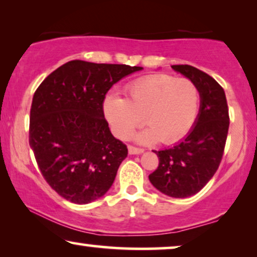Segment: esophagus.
<instances>
[{"instance_id":"obj_1","label":"esophagus","mask_w":257,"mask_h":257,"mask_svg":"<svg viewBox=\"0 0 257 257\" xmlns=\"http://www.w3.org/2000/svg\"><path fill=\"white\" fill-rule=\"evenodd\" d=\"M143 152H144V149H140V147H137V146H133V145L128 146V153L130 154H140Z\"/></svg>"}]
</instances>
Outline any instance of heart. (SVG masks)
I'll return each mask as SVG.
<instances>
[{
  "mask_svg": "<svg viewBox=\"0 0 257 257\" xmlns=\"http://www.w3.org/2000/svg\"><path fill=\"white\" fill-rule=\"evenodd\" d=\"M200 92L188 78L174 76L151 75L128 84L125 98L108 94L103 108L115 137L128 138L143 124L145 117L150 126L138 137L140 142L159 139L173 144L188 135L198 118Z\"/></svg>",
  "mask_w": 257,
  "mask_h": 257,
  "instance_id": "b5f03b06",
  "label": "heart"
}]
</instances>
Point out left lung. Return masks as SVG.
Instances as JSON below:
<instances>
[{
  "label": "left lung",
  "instance_id": "left-lung-1",
  "mask_svg": "<svg viewBox=\"0 0 257 257\" xmlns=\"http://www.w3.org/2000/svg\"><path fill=\"white\" fill-rule=\"evenodd\" d=\"M198 86L201 106L195 126L181 143L164 151L151 184L172 198H187L205 187L222 160L229 128V113L222 86L213 77L192 65H172Z\"/></svg>",
  "mask_w": 257,
  "mask_h": 257
}]
</instances>
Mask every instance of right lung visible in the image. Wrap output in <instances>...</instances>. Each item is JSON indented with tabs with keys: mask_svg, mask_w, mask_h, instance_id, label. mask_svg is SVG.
<instances>
[{
	"mask_svg": "<svg viewBox=\"0 0 257 257\" xmlns=\"http://www.w3.org/2000/svg\"><path fill=\"white\" fill-rule=\"evenodd\" d=\"M142 69L76 59L35 91L29 144L45 181L62 198L90 203L113 184L127 147L110 132L103 103L114 83Z\"/></svg>",
	"mask_w": 257,
	"mask_h": 257,
	"instance_id": "right-lung-1",
	"label": "right lung"
}]
</instances>
